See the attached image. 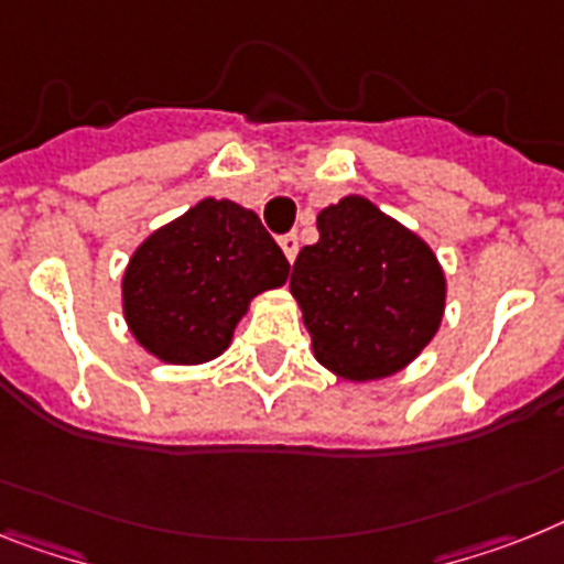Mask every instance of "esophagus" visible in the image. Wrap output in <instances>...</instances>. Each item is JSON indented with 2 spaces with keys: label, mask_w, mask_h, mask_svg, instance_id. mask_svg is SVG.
I'll return each mask as SVG.
<instances>
[{
  "label": "esophagus",
  "mask_w": 564,
  "mask_h": 564,
  "mask_svg": "<svg viewBox=\"0 0 564 564\" xmlns=\"http://www.w3.org/2000/svg\"><path fill=\"white\" fill-rule=\"evenodd\" d=\"M279 248H282V253H285L288 262H293V259H296V253H300V239H296V232H285V236H279Z\"/></svg>",
  "instance_id": "1"
}]
</instances>
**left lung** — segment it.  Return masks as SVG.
<instances>
[{"label":"left lung","mask_w":564,"mask_h":564,"mask_svg":"<svg viewBox=\"0 0 564 564\" xmlns=\"http://www.w3.org/2000/svg\"><path fill=\"white\" fill-rule=\"evenodd\" d=\"M319 241L291 273L314 357L337 377H392L430 346L444 316L438 256L369 198L346 195L316 216Z\"/></svg>","instance_id":"8db88e82"}]
</instances>
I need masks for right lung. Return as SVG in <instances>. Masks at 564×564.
<instances>
[{
  "label": "right lung",
  "instance_id": "add662e5",
  "mask_svg": "<svg viewBox=\"0 0 564 564\" xmlns=\"http://www.w3.org/2000/svg\"><path fill=\"white\" fill-rule=\"evenodd\" d=\"M285 253L253 209L204 198L134 250L123 273V316L158 360L198 366L230 346L259 293L288 282Z\"/></svg>",
  "mask_w": 564,
  "mask_h": 564
}]
</instances>
